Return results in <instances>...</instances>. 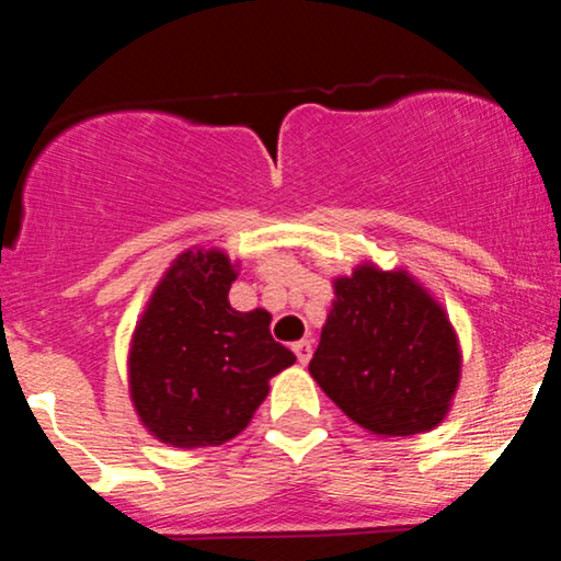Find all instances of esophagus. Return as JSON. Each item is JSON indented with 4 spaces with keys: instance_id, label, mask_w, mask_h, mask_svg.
Listing matches in <instances>:
<instances>
[{
    "instance_id": "34e87169",
    "label": "esophagus",
    "mask_w": 561,
    "mask_h": 561,
    "mask_svg": "<svg viewBox=\"0 0 561 561\" xmlns=\"http://www.w3.org/2000/svg\"><path fill=\"white\" fill-rule=\"evenodd\" d=\"M311 340H300V343H295L293 345V351H295V356H298V362L306 366L308 362H311Z\"/></svg>"
}]
</instances>
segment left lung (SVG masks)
<instances>
[{"label": "left lung", "mask_w": 561, "mask_h": 561, "mask_svg": "<svg viewBox=\"0 0 561 561\" xmlns=\"http://www.w3.org/2000/svg\"><path fill=\"white\" fill-rule=\"evenodd\" d=\"M308 371L364 430L405 437L427 433L448 414L461 353L446 311L420 282L364 263L334 279Z\"/></svg>", "instance_id": "obj_1"}]
</instances>
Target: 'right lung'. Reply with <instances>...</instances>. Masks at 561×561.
I'll list each match as a JSON object with an SVG mask.
<instances>
[{"instance_id":"add662e5","label":"right lung","mask_w":561,"mask_h":561,"mask_svg":"<svg viewBox=\"0 0 561 561\" xmlns=\"http://www.w3.org/2000/svg\"><path fill=\"white\" fill-rule=\"evenodd\" d=\"M234 266L221 250H186L147 302L128 353V390L141 424L173 448L240 435L295 364L272 337V313L229 306Z\"/></svg>"}]
</instances>
